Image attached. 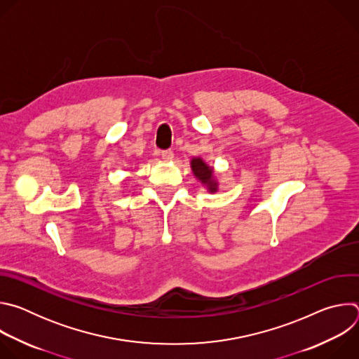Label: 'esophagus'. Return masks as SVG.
Wrapping results in <instances>:
<instances>
[{"mask_svg":"<svg viewBox=\"0 0 359 359\" xmlns=\"http://www.w3.org/2000/svg\"><path fill=\"white\" fill-rule=\"evenodd\" d=\"M161 155H162V158H163L165 161H172V159H173V151H172L170 149H168V150H162V151H161Z\"/></svg>","mask_w":359,"mask_h":359,"instance_id":"1","label":"esophagus"}]
</instances>
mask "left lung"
Here are the masks:
<instances>
[{"mask_svg": "<svg viewBox=\"0 0 359 359\" xmlns=\"http://www.w3.org/2000/svg\"><path fill=\"white\" fill-rule=\"evenodd\" d=\"M191 170L194 173V176L203 183L206 184L209 187V191L210 193H215L217 190V183L215 180V176H213V170L212 168H209L206 163H204L201 159L196 158L191 161Z\"/></svg>", "mask_w": 359, "mask_h": 359, "instance_id": "1", "label": "left lung"}]
</instances>
